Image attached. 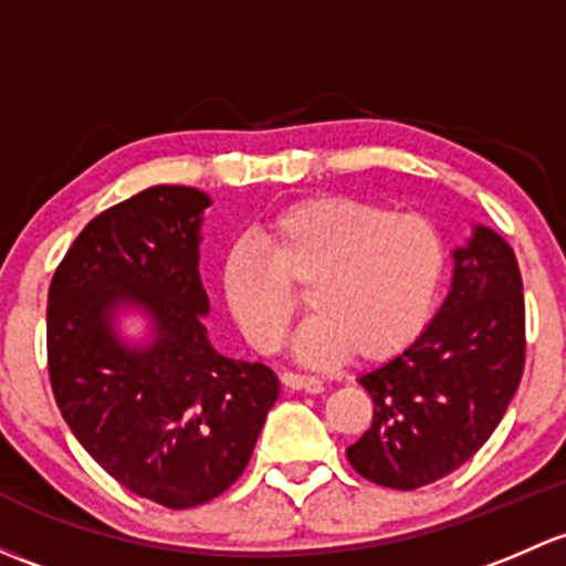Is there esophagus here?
<instances>
[{"mask_svg":"<svg viewBox=\"0 0 566 566\" xmlns=\"http://www.w3.org/2000/svg\"><path fill=\"white\" fill-rule=\"evenodd\" d=\"M279 379H282V385L287 390H306V392H319V390H323V382H319L317 377H306V374L284 371Z\"/></svg>","mask_w":566,"mask_h":566,"instance_id":"1","label":"esophagus"}]
</instances>
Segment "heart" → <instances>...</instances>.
I'll list each match as a JSON object with an SVG mask.
<instances>
[{"instance_id":"1","label":"heart","mask_w":566,"mask_h":566,"mask_svg":"<svg viewBox=\"0 0 566 566\" xmlns=\"http://www.w3.org/2000/svg\"><path fill=\"white\" fill-rule=\"evenodd\" d=\"M260 242L235 241L224 252V303L249 347L271 355L293 323L290 284L306 287L312 317L293 353L308 366L401 353L431 317L444 276L442 235L426 217L347 195L279 208L260 224Z\"/></svg>"}]
</instances>
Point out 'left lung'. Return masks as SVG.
Segmentation results:
<instances>
[{
  "mask_svg": "<svg viewBox=\"0 0 566 566\" xmlns=\"http://www.w3.org/2000/svg\"><path fill=\"white\" fill-rule=\"evenodd\" d=\"M526 358L523 282L513 247L474 224L453 249V279L431 323L358 382L371 428L347 448L360 478L398 491L455 472L502 423Z\"/></svg>",
  "mask_w": 566,
  "mask_h": 566,
  "instance_id": "obj_1",
  "label": "left lung"
}]
</instances>
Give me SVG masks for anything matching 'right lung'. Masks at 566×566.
<instances>
[{
	"label": "right lung",
	"instance_id": "1",
	"mask_svg": "<svg viewBox=\"0 0 566 566\" xmlns=\"http://www.w3.org/2000/svg\"><path fill=\"white\" fill-rule=\"evenodd\" d=\"M211 198L159 184L94 217L48 290V374L62 418L127 491L170 510L241 478L279 398L265 363L219 353L203 319ZM140 316L138 337L123 331Z\"/></svg>",
	"mask_w": 566,
	"mask_h": 566
}]
</instances>
